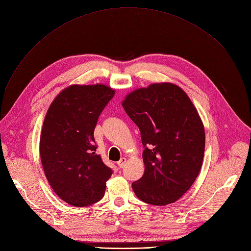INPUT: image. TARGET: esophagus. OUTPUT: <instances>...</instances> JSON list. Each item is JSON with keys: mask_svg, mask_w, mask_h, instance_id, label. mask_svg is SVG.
<instances>
[{"mask_svg": "<svg viewBox=\"0 0 251 251\" xmlns=\"http://www.w3.org/2000/svg\"><path fill=\"white\" fill-rule=\"evenodd\" d=\"M126 158H122L119 162H118V166L120 168H124L126 166Z\"/></svg>", "mask_w": 251, "mask_h": 251, "instance_id": "1", "label": "esophagus"}]
</instances>
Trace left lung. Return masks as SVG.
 Wrapping results in <instances>:
<instances>
[{
	"mask_svg": "<svg viewBox=\"0 0 251 251\" xmlns=\"http://www.w3.org/2000/svg\"><path fill=\"white\" fill-rule=\"evenodd\" d=\"M123 107L140 128L144 146L145 173L131 184L134 194L156 206L176 202L203 162L205 130L197 109L182 88L168 82L130 92Z\"/></svg>",
	"mask_w": 251,
	"mask_h": 251,
	"instance_id": "8db88e82",
	"label": "left lung"
}]
</instances>
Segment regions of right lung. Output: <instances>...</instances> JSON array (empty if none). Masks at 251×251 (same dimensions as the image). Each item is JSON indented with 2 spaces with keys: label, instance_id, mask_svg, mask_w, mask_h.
<instances>
[{
  "label": "right lung",
  "instance_id": "add662e5",
  "mask_svg": "<svg viewBox=\"0 0 251 251\" xmlns=\"http://www.w3.org/2000/svg\"><path fill=\"white\" fill-rule=\"evenodd\" d=\"M113 95L103 84L71 85L56 96L46 113L40 137L42 166L56 195L72 206L99 202L112 174L95 152L93 132Z\"/></svg>",
  "mask_w": 251,
  "mask_h": 251
}]
</instances>
